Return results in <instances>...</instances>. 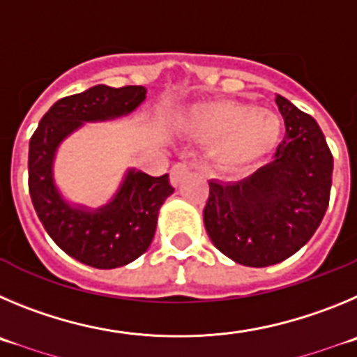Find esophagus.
Segmentation results:
<instances>
[{
	"mask_svg": "<svg viewBox=\"0 0 357 357\" xmlns=\"http://www.w3.org/2000/svg\"><path fill=\"white\" fill-rule=\"evenodd\" d=\"M190 171H192L190 163H186V162L176 163V165L171 169V183H172V185L178 186L179 183H181L183 179L186 178V176L190 174Z\"/></svg>",
	"mask_w": 357,
	"mask_h": 357,
	"instance_id": "34e87169",
	"label": "esophagus"
}]
</instances>
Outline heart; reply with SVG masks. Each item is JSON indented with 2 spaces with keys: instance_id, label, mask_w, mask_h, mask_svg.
<instances>
[{
  "instance_id": "b5f03b06",
  "label": "heart",
  "mask_w": 357,
  "mask_h": 357,
  "mask_svg": "<svg viewBox=\"0 0 357 357\" xmlns=\"http://www.w3.org/2000/svg\"><path fill=\"white\" fill-rule=\"evenodd\" d=\"M186 126L199 139L217 144L218 165L233 172L252 165L278 146L282 121L275 112L250 102L213 101L192 108Z\"/></svg>"
}]
</instances>
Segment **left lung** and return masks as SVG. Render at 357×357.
Masks as SVG:
<instances>
[{"label": "left lung", "instance_id": "8db88e82", "mask_svg": "<svg viewBox=\"0 0 357 357\" xmlns=\"http://www.w3.org/2000/svg\"><path fill=\"white\" fill-rule=\"evenodd\" d=\"M284 139L274 160L242 181H210L204 227L222 255L245 266L275 265L313 236L329 204L333 155L311 115L275 96Z\"/></svg>", "mask_w": 357, "mask_h": 357}]
</instances>
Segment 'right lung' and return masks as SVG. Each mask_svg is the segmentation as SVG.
I'll use <instances>...</instances> for the list:
<instances>
[{"label": "right lung", "mask_w": 357, "mask_h": 357, "mask_svg": "<svg viewBox=\"0 0 357 357\" xmlns=\"http://www.w3.org/2000/svg\"><path fill=\"white\" fill-rule=\"evenodd\" d=\"M146 92L140 85H96L62 98L47 110L30 140L28 186L35 211L66 255L94 268H117L142 256L155 236L160 208L174 188L169 174L153 178L128 169L105 206L92 210L73 204L54 183L56 151L85 123L130 115L142 105Z\"/></svg>", "instance_id": "1"}]
</instances>
